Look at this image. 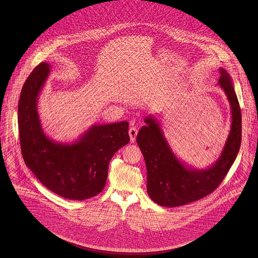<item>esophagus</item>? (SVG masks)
Instances as JSON below:
<instances>
[{
	"label": "esophagus",
	"mask_w": 258,
	"mask_h": 258,
	"mask_svg": "<svg viewBox=\"0 0 258 258\" xmlns=\"http://www.w3.org/2000/svg\"><path fill=\"white\" fill-rule=\"evenodd\" d=\"M137 133H138V129L136 127H131L129 129V136H130L131 142H135L136 137H137Z\"/></svg>",
	"instance_id": "34e87169"
}]
</instances>
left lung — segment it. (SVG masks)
I'll return each instance as SVG.
<instances>
[{
  "label": "left lung",
  "mask_w": 258,
  "mask_h": 258,
  "mask_svg": "<svg viewBox=\"0 0 258 258\" xmlns=\"http://www.w3.org/2000/svg\"><path fill=\"white\" fill-rule=\"evenodd\" d=\"M220 85L229 102L230 130L218 160L208 168L192 167L177 157L165 137L160 121L149 115L137 134L147 168V191L156 204L176 208L203 199L221 184L232 166L241 143V112L228 73L220 68Z\"/></svg>",
  "instance_id": "left-lung-1"
}]
</instances>
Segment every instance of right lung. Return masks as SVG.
<instances>
[{
	"label": "right lung",
	"instance_id": "1",
	"mask_svg": "<svg viewBox=\"0 0 258 258\" xmlns=\"http://www.w3.org/2000/svg\"><path fill=\"white\" fill-rule=\"evenodd\" d=\"M51 67L41 62L21 92L18 124L23 158L37 180L56 195L83 201L105 186L113 155L129 143L128 122L96 124L73 142L48 137L40 123L37 102Z\"/></svg>",
	"mask_w": 258,
	"mask_h": 258
}]
</instances>
